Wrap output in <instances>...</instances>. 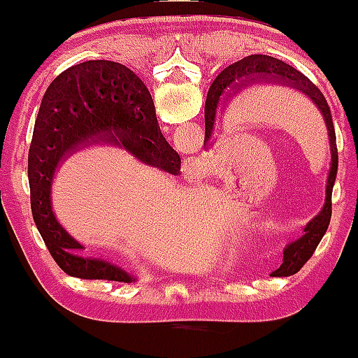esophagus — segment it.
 <instances>
[{
  "label": "esophagus",
  "instance_id": "obj_1",
  "mask_svg": "<svg viewBox=\"0 0 358 358\" xmlns=\"http://www.w3.org/2000/svg\"><path fill=\"white\" fill-rule=\"evenodd\" d=\"M185 165L190 168V170L195 171V170H199L200 162H199V158H196V156H192V158L187 159V163H185Z\"/></svg>",
  "mask_w": 358,
  "mask_h": 358
}]
</instances>
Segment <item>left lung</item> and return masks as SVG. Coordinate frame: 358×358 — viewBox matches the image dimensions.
<instances>
[{
	"instance_id": "1",
	"label": "left lung",
	"mask_w": 358,
	"mask_h": 358,
	"mask_svg": "<svg viewBox=\"0 0 358 358\" xmlns=\"http://www.w3.org/2000/svg\"><path fill=\"white\" fill-rule=\"evenodd\" d=\"M252 84H281L285 87L296 89L303 92L308 99L313 101V104L318 108L322 114L324 126L328 131V141H330V171H328L327 180V196H324V205L322 212L315 217L313 220L308 222L305 227V236L299 237L298 241L291 242L286 245L285 256H282V266L276 271V276H289V274L298 273L305 266V262L313 256L316 245L320 244L322 237L327 232L328 224L331 219V190L336 178V170H338V151H336V136L334 119H331L330 108L316 85L298 72L296 69L285 64L282 60L274 59L269 55H249L239 62H234L232 65L225 67L215 80L212 82L208 89L207 101H205V141L203 146L210 143L213 124H215L217 106L222 99V96H227V99H232L236 94H239L242 89H248Z\"/></svg>"
}]
</instances>
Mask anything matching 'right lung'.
Listing matches in <instances>:
<instances>
[{"label": "right lung", "instance_id": "right-lung-1", "mask_svg": "<svg viewBox=\"0 0 358 358\" xmlns=\"http://www.w3.org/2000/svg\"><path fill=\"white\" fill-rule=\"evenodd\" d=\"M96 143L124 148L141 162L170 173L180 170V156L162 134L150 90L117 62H82L48 85L28 153V182L36 229L64 273L80 279L131 282L134 278L109 261L82 256L84 245L62 227L52 210L57 166L77 150Z\"/></svg>", "mask_w": 358, "mask_h": 358}]
</instances>
